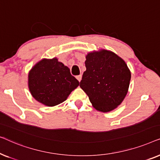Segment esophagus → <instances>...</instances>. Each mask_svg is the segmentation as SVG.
Returning <instances> with one entry per match:
<instances>
[{
	"label": "esophagus",
	"mask_w": 160,
	"mask_h": 160,
	"mask_svg": "<svg viewBox=\"0 0 160 160\" xmlns=\"http://www.w3.org/2000/svg\"><path fill=\"white\" fill-rule=\"evenodd\" d=\"M82 75H78V76H76V78H77L78 82H81V80H82Z\"/></svg>",
	"instance_id": "1"
}]
</instances>
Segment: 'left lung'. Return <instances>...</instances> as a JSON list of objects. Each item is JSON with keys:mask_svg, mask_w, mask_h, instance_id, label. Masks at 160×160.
<instances>
[{"mask_svg": "<svg viewBox=\"0 0 160 160\" xmlns=\"http://www.w3.org/2000/svg\"><path fill=\"white\" fill-rule=\"evenodd\" d=\"M80 87L98 111L108 112L123 101L131 73L125 62L115 53L102 49L87 54Z\"/></svg>", "mask_w": 160, "mask_h": 160, "instance_id": "obj_1", "label": "left lung"}]
</instances>
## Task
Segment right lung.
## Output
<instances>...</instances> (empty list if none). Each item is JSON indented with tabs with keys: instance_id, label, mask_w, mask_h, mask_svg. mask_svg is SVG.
<instances>
[{
	"instance_id": "obj_1",
	"label": "right lung",
	"mask_w": 160,
	"mask_h": 160,
	"mask_svg": "<svg viewBox=\"0 0 160 160\" xmlns=\"http://www.w3.org/2000/svg\"><path fill=\"white\" fill-rule=\"evenodd\" d=\"M78 85L68 68L55 58L39 61L28 74V87L32 97L47 106L64 102Z\"/></svg>"
}]
</instances>
